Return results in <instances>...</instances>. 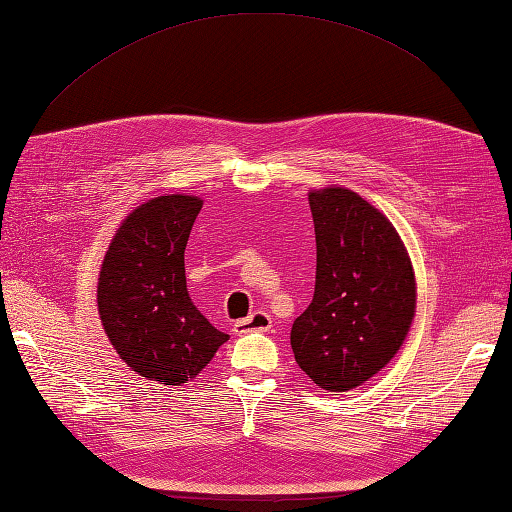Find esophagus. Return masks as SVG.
<instances>
[{"mask_svg": "<svg viewBox=\"0 0 512 512\" xmlns=\"http://www.w3.org/2000/svg\"><path fill=\"white\" fill-rule=\"evenodd\" d=\"M270 325H273V319H270V314L264 310H257L250 314V317L237 321L233 325V332L235 334H248V332H268Z\"/></svg>", "mask_w": 512, "mask_h": 512, "instance_id": "1", "label": "esophagus"}]
</instances>
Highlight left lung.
Masks as SVG:
<instances>
[{
	"instance_id": "8db88e82",
	"label": "left lung",
	"mask_w": 512,
	"mask_h": 512,
	"mask_svg": "<svg viewBox=\"0 0 512 512\" xmlns=\"http://www.w3.org/2000/svg\"><path fill=\"white\" fill-rule=\"evenodd\" d=\"M317 235V284L292 323L297 365L325 391L376 376L416 317V275L398 231L361 195L330 184L308 193Z\"/></svg>"
}]
</instances>
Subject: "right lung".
I'll list each match as a JSON object with an SVG mask.
<instances>
[{"instance_id": "1", "label": "right lung", "mask_w": 512, "mask_h": 512, "mask_svg": "<svg viewBox=\"0 0 512 512\" xmlns=\"http://www.w3.org/2000/svg\"><path fill=\"white\" fill-rule=\"evenodd\" d=\"M200 209L202 198L187 193L136 206L114 233L96 286L101 325L121 361L169 387L198 376L228 341L187 292L184 248Z\"/></svg>"}]
</instances>
